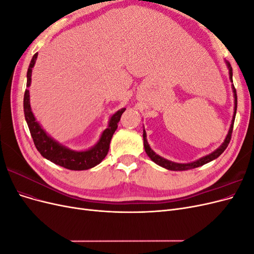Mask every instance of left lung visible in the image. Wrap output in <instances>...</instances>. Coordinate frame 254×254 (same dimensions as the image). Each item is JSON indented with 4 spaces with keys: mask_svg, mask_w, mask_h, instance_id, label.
<instances>
[{
    "mask_svg": "<svg viewBox=\"0 0 254 254\" xmlns=\"http://www.w3.org/2000/svg\"><path fill=\"white\" fill-rule=\"evenodd\" d=\"M226 61V64L228 66V70H229V77H230V80H231V82H233L232 80V75H233V72H232V66L231 64H229V61L225 60ZM232 91H233V96H234V112H233V118H232V121H231V125H230V128H229V131H228V134L226 136V139L224 140V142H222V144L219 146V147L217 149H215L213 152L209 153V155H206L200 159H198L196 161H194V162H190V163H176V162H173V161H170L167 159H164L163 157H161L159 155H157V153L153 151L150 146L147 142V135H146V131L145 129H143V141H144V148H145V151L146 153H147V156L155 162L156 164L162 166L164 168H166V170H170V171H188V170H191V168H196V167H199V166H202L206 163L211 162V161L217 159L222 152L225 151V149L227 148L228 144L230 143V140H231V134H232V130H233V124H234V120H235V115H236V108H237V95H236V90L234 88V86L232 84Z\"/></svg>",
    "mask_w": 254,
    "mask_h": 254,
    "instance_id": "left-lung-1",
    "label": "left lung"
}]
</instances>
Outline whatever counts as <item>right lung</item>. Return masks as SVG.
I'll return each instance as SVG.
<instances>
[{"label":"right lung","mask_w":254,"mask_h":254,"mask_svg":"<svg viewBox=\"0 0 254 254\" xmlns=\"http://www.w3.org/2000/svg\"><path fill=\"white\" fill-rule=\"evenodd\" d=\"M37 57L38 53H36L33 56L28 66L26 75L27 88L30 86V82H32V72L36 64ZM23 107H24V115L27 126L29 128L30 134H32L38 151L41 153L43 158L50 160L51 162L71 171L89 170V168L94 167L102 162L109 151L112 135L118 128V124L121 120L122 114L126 110V108H122L114 114H112V117L108 122V127L102 132L101 137H99V140L94 146H92L91 148L86 150H73L66 147V146L60 144L58 141L54 140L41 127L39 123L37 122L32 111V107H30L28 89L25 90Z\"/></svg>","instance_id":"obj_1"}]
</instances>
